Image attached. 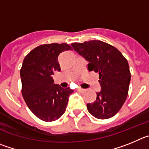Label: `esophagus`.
I'll use <instances>...</instances> for the list:
<instances>
[{
    "label": "esophagus",
    "mask_w": 149,
    "mask_h": 149,
    "mask_svg": "<svg viewBox=\"0 0 149 149\" xmlns=\"http://www.w3.org/2000/svg\"><path fill=\"white\" fill-rule=\"evenodd\" d=\"M77 91H81V92H84V91H85V90L83 89V88H77Z\"/></svg>",
    "instance_id": "obj_1"
}]
</instances>
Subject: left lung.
I'll list each match as a JSON object with an SVG mask.
<instances>
[{"instance_id": "left-lung-1", "label": "left lung", "mask_w": 149, "mask_h": 149, "mask_svg": "<svg viewBox=\"0 0 149 149\" xmlns=\"http://www.w3.org/2000/svg\"><path fill=\"white\" fill-rule=\"evenodd\" d=\"M73 49L89 61V71L99 73L101 91L94 102L87 104L89 113L100 120L109 119L121 109L128 93L131 72L119 49L97 40L73 43Z\"/></svg>"}]
</instances>
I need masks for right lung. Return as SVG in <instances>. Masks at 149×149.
Returning a JSON list of instances; mask_svg holds the SVG:
<instances>
[{
  "mask_svg": "<svg viewBox=\"0 0 149 149\" xmlns=\"http://www.w3.org/2000/svg\"><path fill=\"white\" fill-rule=\"evenodd\" d=\"M72 49L68 44L53 43L37 47L29 52L21 68V93L29 110L45 122L58 120L66 111L70 88L54 84L53 75L60 71L58 57Z\"/></svg>",
  "mask_w": 149,
  "mask_h": 149,
  "instance_id": "obj_1",
  "label": "right lung"
}]
</instances>
